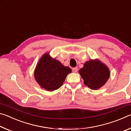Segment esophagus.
I'll return each instance as SVG.
<instances>
[{
  "label": "esophagus",
  "mask_w": 131,
  "mask_h": 131,
  "mask_svg": "<svg viewBox=\"0 0 131 131\" xmlns=\"http://www.w3.org/2000/svg\"><path fill=\"white\" fill-rule=\"evenodd\" d=\"M77 70H78V68H73L72 69L73 72H74V73L77 72Z\"/></svg>",
  "instance_id": "1"
}]
</instances>
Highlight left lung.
I'll return each mask as SVG.
<instances>
[{"label": "left lung", "instance_id": "left-lung-1", "mask_svg": "<svg viewBox=\"0 0 131 131\" xmlns=\"http://www.w3.org/2000/svg\"><path fill=\"white\" fill-rule=\"evenodd\" d=\"M79 73L84 81V84L92 90H97L105 84L110 77L107 66L99 61L91 60L84 65Z\"/></svg>", "mask_w": 131, "mask_h": 131}]
</instances>
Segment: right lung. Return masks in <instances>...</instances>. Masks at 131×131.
Masks as SVG:
<instances>
[{"label":"right lung","mask_w":131,"mask_h":131,"mask_svg":"<svg viewBox=\"0 0 131 131\" xmlns=\"http://www.w3.org/2000/svg\"><path fill=\"white\" fill-rule=\"evenodd\" d=\"M70 68L46 54L40 59L35 71V78L41 88L52 91L62 85Z\"/></svg>","instance_id":"add662e5"}]
</instances>
